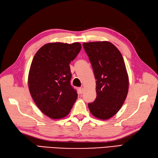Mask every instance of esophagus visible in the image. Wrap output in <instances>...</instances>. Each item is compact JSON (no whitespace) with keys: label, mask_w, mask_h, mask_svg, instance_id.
<instances>
[{"label":"esophagus","mask_w":158,"mask_h":158,"mask_svg":"<svg viewBox=\"0 0 158 158\" xmlns=\"http://www.w3.org/2000/svg\"><path fill=\"white\" fill-rule=\"evenodd\" d=\"M79 92L80 94H81L83 92V88H79Z\"/></svg>","instance_id":"obj_1"}]
</instances>
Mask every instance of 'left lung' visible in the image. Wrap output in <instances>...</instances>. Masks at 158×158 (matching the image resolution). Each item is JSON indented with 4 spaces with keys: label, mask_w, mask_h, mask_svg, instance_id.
I'll return each instance as SVG.
<instances>
[{
    "label": "left lung",
    "mask_w": 158,
    "mask_h": 158,
    "mask_svg": "<svg viewBox=\"0 0 158 158\" xmlns=\"http://www.w3.org/2000/svg\"><path fill=\"white\" fill-rule=\"evenodd\" d=\"M96 79V98L88 104L92 115L109 119L122 108L128 92L129 79L122 53L109 41L83 43Z\"/></svg>",
    "instance_id": "obj_1"
}]
</instances>
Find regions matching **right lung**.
<instances>
[{
	"mask_svg": "<svg viewBox=\"0 0 158 158\" xmlns=\"http://www.w3.org/2000/svg\"><path fill=\"white\" fill-rule=\"evenodd\" d=\"M81 49L79 43H49L33 58L28 73V88L36 106L53 119L68 115L77 93L70 85V63Z\"/></svg>",
	"mask_w": 158,
	"mask_h": 158,
	"instance_id": "1",
	"label": "right lung"
}]
</instances>
